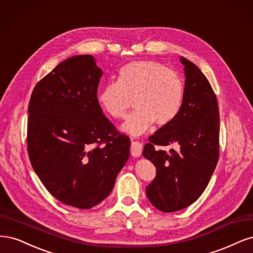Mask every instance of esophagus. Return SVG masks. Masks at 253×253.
<instances>
[{
  "mask_svg": "<svg viewBox=\"0 0 253 253\" xmlns=\"http://www.w3.org/2000/svg\"><path fill=\"white\" fill-rule=\"evenodd\" d=\"M143 150V144L140 141H132L131 142V148H130V151H131V154L133 157H140L142 154Z\"/></svg>",
  "mask_w": 253,
  "mask_h": 253,
  "instance_id": "1",
  "label": "esophagus"
}]
</instances>
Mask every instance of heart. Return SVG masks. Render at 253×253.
Here are the masks:
<instances>
[{
  "label": "heart",
  "instance_id": "1",
  "mask_svg": "<svg viewBox=\"0 0 253 253\" xmlns=\"http://www.w3.org/2000/svg\"><path fill=\"white\" fill-rule=\"evenodd\" d=\"M102 108L117 120L124 119L133 101L135 111L123 125L130 134L140 135L156 123L169 125L180 115L184 84L176 72L156 61H134L119 71L117 82L105 85L97 94Z\"/></svg>",
  "mask_w": 253,
  "mask_h": 253
}]
</instances>
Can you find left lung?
Returning a JSON list of instances; mask_svg holds the SVG:
<instances>
[{"mask_svg":"<svg viewBox=\"0 0 253 253\" xmlns=\"http://www.w3.org/2000/svg\"><path fill=\"white\" fill-rule=\"evenodd\" d=\"M184 65V103L180 115L161 127L143 156L157 167L154 180L146 187L150 203L163 212L184 209L206 189L218 161L219 113L215 93L204 73L181 56ZM178 145L170 153L156 145Z\"/></svg>","mask_w":253,"mask_h":253,"instance_id":"left-lung-1","label":"left lung"}]
</instances>
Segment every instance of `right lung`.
<instances>
[{"label": "right lung", "instance_id": "obj_1", "mask_svg": "<svg viewBox=\"0 0 253 253\" xmlns=\"http://www.w3.org/2000/svg\"><path fill=\"white\" fill-rule=\"evenodd\" d=\"M102 76L92 55L71 56L36 85L28 106L31 166L56 200L80 209L108 197L130 154L97 100Z\"/></svg>", "mask_w": 253, "mask_h": 253}]
</instances>
